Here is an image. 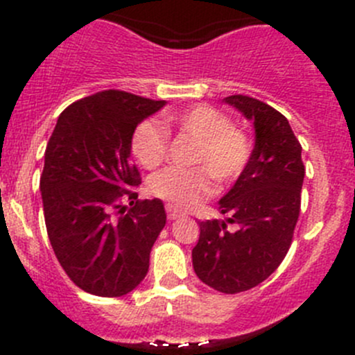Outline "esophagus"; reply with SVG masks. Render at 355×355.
I'll use <instances>...</instances> for the list:
<instances>
[{
	"mask_svg": "<svg viewBox=\"0 0 355 355\" xmlns=\"http://www.w3.org/2000/svg\"><path fill=\"white\" fill-rule=\"evenodd\" d=\"M166 214H168V220H178V218H184L185 216L184 211L177 209V207L170 206V204H168V206H166Z\"/></svg>",
	"mask_w": 355,
	"mask_h": 355,
	"instance_id": "34e87169",
	"label": "esophagus"
}]
</instances>
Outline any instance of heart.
Segmentation results:
<instances>
[{
    "mask_svg": "<svg viewBox=\"0 0 355 355\" xmlns=\"http://www.w3.org/2000/svg\"><path fill=\"white\" fill-rule=\"evenodd\" d=\"M164 123L196 141L192 168H168L149 182V191L170 206L187 209L214 192V180L230 185L244 173L252 146L244 130L234 127L223 111L198 105L164 118ZM132 153L146 168H156L168 153V134L156 121H142L132 137Z\"/></svg>",
    "mask_w": 355,
    "mask_h": 355,
    "instance_id": "b5f03b06",
    "label": "heart"
}]
</instances>
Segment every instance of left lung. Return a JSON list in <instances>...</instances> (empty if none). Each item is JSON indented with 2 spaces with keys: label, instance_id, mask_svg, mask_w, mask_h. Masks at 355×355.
<instances>
[{
  "label": "left lung",
  "instance_id": "8db88e82",
  "mask_svg": "<svg viewBox=\"0 0 355 355\" xmlns=\"http://www.w3.org/2000/svg\"><path fill=\"white\" fill-rule=\"evenodd\" d=\"M223 103L252 121L256 142L244 173L218 202L227 218L199 221L192 264L211 288L239 293L266 280L287 256L306 170L302 148L280 111L242 94Z\"/></svg>",
  "mask_w": 355,
  "mask_h": 355
}]
</instances>
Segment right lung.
Masks as SVG:
<instances>
[{
	"label": "right lung",
	"mask_w": 355,
	"mask_h": 355,
	"mask_svg": "<svg viewBox=\"0 0 355 355\" xmlns=\"http://www.w3.org/2000/svg\"><path fill=\"white\" fill-rule=\"evenodd\" d=\"M164 105L103 91L68 106L49 137L41 177L46 230L70 280L92 295L121 297L148 275L166 213L159 199L137 200L132 137Z\"/></svg>",
	"instance_id": "obj_1"
}]
</instances>
